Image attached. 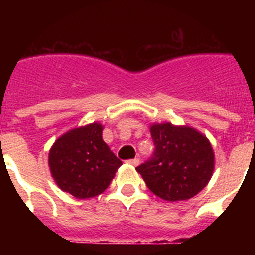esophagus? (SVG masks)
<instances>
[{
    "label": "esophagus",
    "mask_w": 255,
    "mask_h": 255,
    "mask_svg": "<svg viewBox=\"0 0 255 255\" xmlns=\"http://www.w3.org/2000/svg\"><path fill=\"white\" fill-rule=\"evenodd\" d=\"M128 162H129V163H131L132 166H138V164L140 163V159H139V158H134V159H129V161H128Z\"/></svg>",
    "instance_id": "obj_1"
}]
</instances>
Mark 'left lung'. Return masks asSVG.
Listing matches in <instances>:
<instances>
[{
    "label": "left lung",
    "instance_id": "obj_1",
    "mask_svg": "<svg viewBox=\"0 0 255 255\" xmlns=\"http://www.w3.org/2000/svg\"><path fill=\"white\" fill-rule=\"evenodd\" d=\"M154 153L136 167L149 190L168 202L197 195L211 180L215 154L208 139L190 126L150 125Z\"/></svg>",
    "mask_w": 255,
    "mask_h": 255
}]
</instances>
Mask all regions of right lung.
I'll return each mask as SVG.
<instances>
[{
	"label": "right lung",
	"mask_w": 255,
	"mask_h": 255,
	"mask_svg": "<svg viewBox=\"0 0 255 255\" xmlns=\"http://www.w3.org/2000/svg\"><path fill=\"white\" fill-rule=\"evenodd\" d=\"M102 130L100 123L70 130L49 150L52 177L61 190L78 199L102 194L123 164L103 141Z\"/></svg>",
	"instance_id": "1"
}]
</instances>
